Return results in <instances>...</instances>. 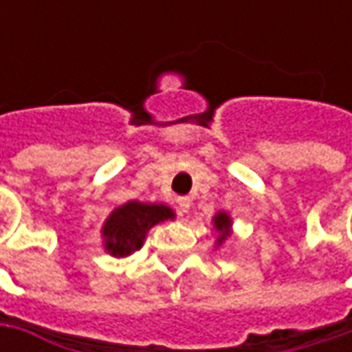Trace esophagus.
Segmentation results:
<instances>
[{"instance_id":"1","label":"esophagus","mask_w":352,"mask_h":352,"mask_svg":"<svg viewBox=\"0 0 352 352\" xmlns=\"http://www.w3.org/2000/svg\"><path fill=\"white\" fill-rule=\"evenodd\" d=\"M178 210L180 213H186L190 210V197H178Z\"/></svg>"}]
</instances>
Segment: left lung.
<instances>
[{"mask_svg":"<svg viewBox=\"0 0 352 352\" xmlns=\"http://www.w3.org/2000/svg\"><path fill=\"white\" fill-rule=\"evenodd\" d=\"M213 223H215V229L221 233V235L217 236V243H223L225 239H227V235H229V227H231L229 215H227V213H217L215 219H213Z\"/></svg>","mask_w":352,"mask_h":352,"instance_id":"left-lung-1","label":"left lung"}]
</instances>
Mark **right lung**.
<instances>
[{
	"mask_svg": "<svg viewBox=\"0 0 352 352\" xmlns=\"http://www.w3.org/2000/svg\"><path fill=\"white\" fill-rule=\"evenodd\" d=\"M174 213L166 206L129 201L117 208L103 225L105 249L113 256H125L142 247L146 231L153 225L170 219Z\"/></svg>",
	"mask_w": 352,
	"mask_h": 352,
	"instance_id": "1",
	"label": "right lung"
}]
</instances>
